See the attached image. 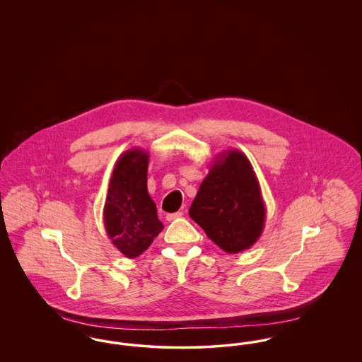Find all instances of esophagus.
Here are the masks:
<instances>
[{"label":"esophagus","instance_id":"1","mask_svg":"<svg viewBox=\"0 0 362 362\" xmlns=\"http://www.w3.org/2000/svg\"><path fill=\"white\" fill-rule=\"evenodd\" d=\"M182 216H183V213H182V211L170 213V214H167V220H168V221H173V220H176V218H180Z\"/></svg>","mask_w":362,"mask_h":362}]
</instances>
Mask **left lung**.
I'll list each match as a JSON object with an SVG mask.
<instances>
[{"label":"left lung","mask_w":362,"mask_h":362,"mask_svg":"<svg viewBox=\"0 0 362 362\" xmlns=\"http://www.w3.org/2000/svg\"><path fill=\"white\" fill-rule=\"evenodd\" d=\"M189 217L228 254L251 248L264 229L266 207L255 171L238 149L220 153L191 204Z\"/></svg>","instance_id":"1"}]
</instances>
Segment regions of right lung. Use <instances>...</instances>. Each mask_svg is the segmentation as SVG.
Segmentation results:
<instances>
[{"label":"right lung","mask_w":362,"mask_h":362,"mask_svg":"<svg viewBox=\"0 0 362 362\" xmlns=\"http://www.w3.org/2000/svg\"><path fill=\"white\" fill-rule=\"evenodd\" d=\"M148 164L144 149L126 151L114 167L104 204L105 232L129 259L139 257L164 228L148 192Z\"/></svg>","instance_id":"add662e5"}]
</instances>
